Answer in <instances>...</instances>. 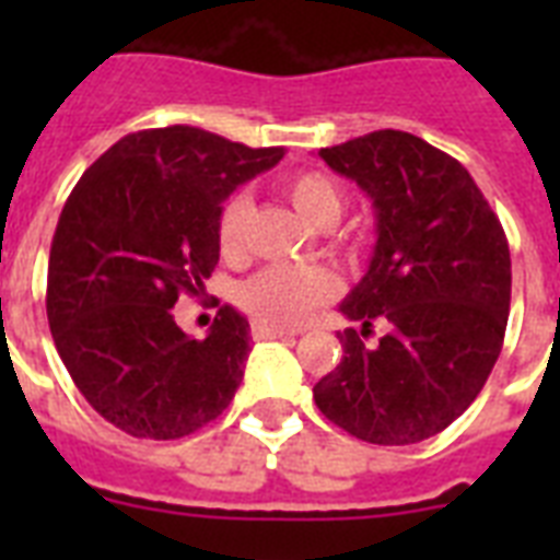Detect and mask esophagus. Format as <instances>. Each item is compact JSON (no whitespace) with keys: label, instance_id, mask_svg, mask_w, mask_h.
Instances as JSON below:
<instances>
[{"label":"esophagus","instance_id":"esophagus-1","mask_svg":"<svg viewBox=\"0 0 560 560\" xmlns=\"http://www.w3.org/2000/svg\"><path fill=\"white\" fill-rule=\"evenodd\" d=\"M253 337L255 340H281V337H296V331H290V328H276V325H253Z\"/></svg>","mask_w":560,"mask_h":560}]
</instances>
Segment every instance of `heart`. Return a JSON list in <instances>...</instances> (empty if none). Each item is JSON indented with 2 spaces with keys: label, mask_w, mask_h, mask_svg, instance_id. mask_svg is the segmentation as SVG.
<instances>
[{
  "label": "heart",
  "mask_w": 560,
  "mask_h": 560,
  "mask_svg": "<svg viewBox=\"0 0 560 560\" xmlns=\"http://www.w3.org/2000/svg\"><path fill=\"white\" fill-rule=\"evenodd\" d=\"M284 194L296 211L314 226H334L342 214L346 197L340 183L325 171H299L284 183ZM253 211L246 191H235L223 202L218 218V244L223 255H237L244 246V229ZM337 281L323 267L311 264H272L237 288V305L261 325H296L314 307L334 296Z\"/></svg>",
  "instance_id": "obj_1"
}]
</instances>
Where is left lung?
<instances>
[{
  "mask_svg": "<svg viewBox=\"0 0 560 560\" xmlns=\"http://www.w3.org/2000/svg\"><path fill=\"white\" fill-rule=\"evenodd\" d=\"M372 197L377 244L340 311V366L314 386L319 412L369 444H416L474 404L503 349L512 255L462 162L404 130L319 151ZM372 322L387 325L366 343Z\"/></svg>",
  "mask_w": 560,
  "mask_h": 560,
  "instance_id": "left-lung-1",
  "label": "left lung"
}]
</instances>
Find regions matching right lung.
Returning a JSON list of instances; mask_svg holds the SVG:
<instances>
[{
    "mask_svg": "<svg viewBox=\"0 0 560 560\" xmlns=\"http://www.w3.org/2000/svg\"><path fill=\"white\" fill-rule=\"evenodd\" d=\"M281 156L200 127H156L118 139L69 194L48 255V328L74 386L118 430L183 439L235 398L246 316L223 305L209 337L191 340L171 307L218 264L220 202Z\"/></svg>",
    "mask_w": 560,
    "mask_h": 560,
    "instance_id": "right-lung-1",
    "label": "right lung"
}]
</instances>
